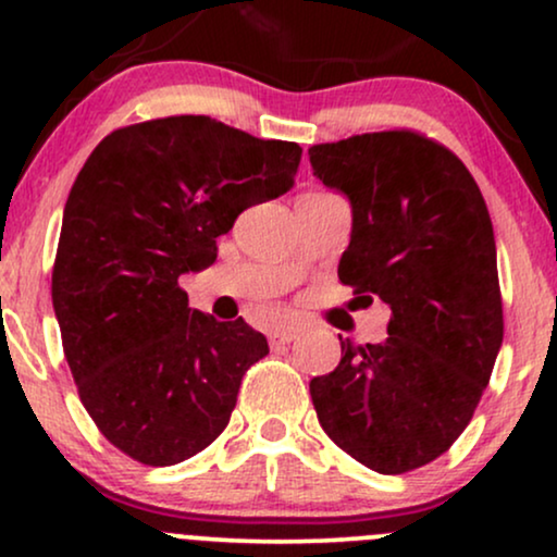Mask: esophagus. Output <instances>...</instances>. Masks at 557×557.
Wrapping results in <instances>:
<instances>
[{
  "mask_svg": "<svg viewBox=\"0 0 557 557\" xmlns=\"http://www.w3.org/2000/svg\"><path fill=\"white\" fill-rule=\"evenodd\" d=\"M298 335H300V324H280V327H274L270 332V341H272V345L290 343V341H296Z\"/></svg>",
  "mask_w": 557,
  "mask_h": 557,
  "instance_id": "esophagus-1",
  "label": "esophagus"
}]
</instances>
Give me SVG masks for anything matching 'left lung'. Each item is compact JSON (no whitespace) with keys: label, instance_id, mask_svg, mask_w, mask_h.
Returning <instances> with one entry per match:
<instances>
[{"label":"left lung","instance_id":"obj_1","mask_svg":"<svg viewBox=\"0 0 557 557\" xmlns=\"http://www.w3.org/2000/svg\"><path fill=\"white\" fill-rule=\"evenodd\" d=\"M309 159L354 214L337 277L389 309L387 341L341 337L343 359L311 380V400L348 456L406 474L466 430L503 345L487 203L461 159L413 131L317 144Z\"/></svg>","mask_w":557,"mask_h":557}]
</instances>
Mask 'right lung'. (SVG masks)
Instances as JSON below:
<instances>
[{"label": "right lung", "mask_w": 557, "mask_h": 557, "mask_svg": "<svg viewBox=\"0 0 557 557\" xmlns=\"http://www.w3.org/2000/svg\"><path fill=\"white\" fill-rule=\"evenodd\" d=\"M298 162L293 140L177 114L110 133L75 177L54 314L81 403L133 461L172 466L212 445L270 354L243 319L190 309L177 280L214 264L243 209L290 190Z\"/></svg>", "instance_id": "right-lung-1"}]
</instances>
